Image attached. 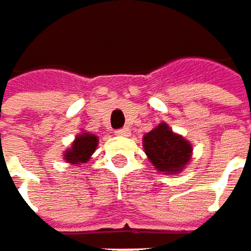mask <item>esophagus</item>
I'll return each mask as SVG.
<instances>
[{
	"mask_svg": "<svg viewBox=\"0 0 251 251\" xmlns=\"http://www.w3.org/2000/svg\"><path fill=\"white\" fill-rule=\"evenodd\" d=\"M116 135H120V137H129V135H131V129H129V128L117 129V131H116Z\"/></svg>",
	"mask_w": 251,
	"mask_h": 251,
	"instance_id": "esophagus-1",
	"label": "esophagus"
}]
</instances>
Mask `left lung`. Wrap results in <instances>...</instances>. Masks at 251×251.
I'll use <instances>...</instances> for the list:
<instances>
[{
  "instance_id": "8db88e82",
  "label": "left lung",
  "mask_w": 251,
  "mask_h": 251,
  "mask_svg": "<svg viewBox=\"0 0 251 251\" xmlns=\"http://www.w3.org/2000/svg\"><path fill=\"white\" fill-rule=\"evenodd\" d=\"M143 147L156 171L165 175L182 172L193 159L191 143L174 132L166 122L159 123L143 137Z\"/></svg>"
}]
</instances>
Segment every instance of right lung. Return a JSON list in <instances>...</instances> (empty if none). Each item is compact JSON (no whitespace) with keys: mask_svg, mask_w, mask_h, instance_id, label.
<instances>
[{"mask_svg":"<svg viewBox=\"0 0 251 251\" xmlns=\"http://www.w3.org/2000/svg\"><path fill=\"white\" fill-rule=\"evenodd\" d=\"M98 146V137L89 132H80L75 137L72 146L64 151L63 159L70 165H82L86 163Z\"/></svg>","mask_w":251,"mask_h":251,"instance_id":"obj_1","label":"right lung"}]
</instances>
